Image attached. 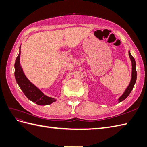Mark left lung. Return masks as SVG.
Returning <instances> with one entry per match:
<instances>
[{
    "label": "left lung",
    "mask_w": 147,
    "mask_h": 147,
    "mask_svg": "<svg viewBox=\"0 0 147 147\" xmlns=\"http://www.w3.org/2000/svg\"><path fill=\"white\" fill-rule=\"evenodd\" d=\"M129 58L131 61L132 63V73H131V81L129 85L126 88V89L124 91V92L123 93V94L120 96L118 99V103L123 101L124 99L127 98V97L129 95L131 92L132 91L133 88H134V84L136 82V79H137V72H136V61L134 57L131 55L130 51L129 50Z\"/></svg>",
    "instance_id": "obj_1"
}]
</instances>
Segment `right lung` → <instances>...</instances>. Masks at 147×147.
Listing matches in <instances>:
<instances>
[{
	"label": "right lung",
	"mask_w": 147,
	"mask_h": 147,
	"mask_svg": "<svg viewBox=\"0 0 147 147\" xmlns=\"http://www.w3.org/2000/svg\"><path fill=\"white\" fill-rule=\"evenodd\" d=\"M20 55L21 46L20 47L18 56H17L15 63V77L16 83L25 96L30 100L40 105H50L56 102V99L44 94L41 90H40L26 77L20 64Z\"/></svg>",
	"instance_id": "obj_1"
}]
</instances>
